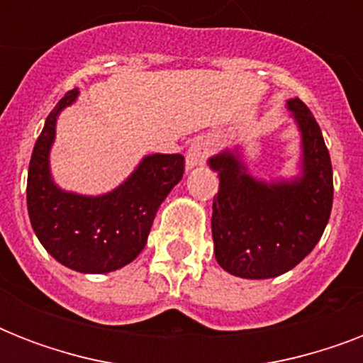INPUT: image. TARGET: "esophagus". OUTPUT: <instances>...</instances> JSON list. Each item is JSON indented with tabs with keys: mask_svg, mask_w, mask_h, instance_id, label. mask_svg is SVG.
<instances>
[{
	"mask_svg": "<svg viewBox=\"0 0 363 363\" xmlns=\"http://www.w3.org/2000/svg\"><path fill=\"white\" fill-rule=\"evenodd\" d=\"M211 152H213V143H211L209 137H198V139L188 147L186 165L188 167H196V165L205 164V160L209 158Z\"/></svg>",
	"mask_w": 363,
	"mask_h": 363,
	"instance_id": "1",
	"label": "esophagus"
}]
</instances>
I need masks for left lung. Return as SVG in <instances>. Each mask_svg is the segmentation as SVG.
<instances>
[{
  "label": "left lung",
  "instance_id": "1",
  "mask_svg": "<svg viewBox=\"0 0 363 363\" xmlns=\"http://www.w3.org/2000/svg\"><path fill=\"white\" fill-rule=\"evenodd\" d=\"M288 109L303 141L299 179L256 181L228 150L209 160L220 177L211 218L216 262L242 279H271L296 267L320 241L332 213V160L320 125L301 99H290Z\"/></svg>",
  "mask_w": 363,
  "mask_h": 363
}]
</instances>
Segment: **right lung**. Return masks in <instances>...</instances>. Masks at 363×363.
Listing matches in <instances>:
<instances>
[{"label":"right lung","mask_w":363,"mask_h":363,"mask_svg":"<svg viewBox=\"0 0 363 363\" xmlns=\"http://www.w3.org/2000/svg\"><path fill=\"white\" fill-rule=\"evenodd\" d=\"M77 94L75 88L60 99L37 137L26 188L28 213L37 239L60 264L81 273H109L145 248L160 205L184 175V156H147L124 184L98 198L60 190L50 179L48 152L56 116Z\"/></svg>","instance_id":"right-lung-1"}]
</instances>
